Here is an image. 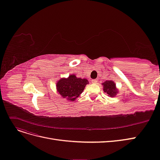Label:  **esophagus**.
<instances>
[{
    "label": "esophagus",
    "mask_w": 160,
    "mask_h": 160,
    "mask_svg": "<svg viewBox=\"0 0 160 160\" xmlns=\"http://www.w3.org/2000/svg\"><path fill=\"white\" fill-rule=\"evenodd\" d=\"M91 82H92V83H96V82H97V79H92Z\"/></svg>",
    "instance_id": "34e87169"
}]
</instances>
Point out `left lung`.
I'll use <instances>...</instances> for the list:
<instances>
[{
    "label": "left lung",
    "mask_w": 160,
    "mask_h": 160,
    "mask_svg": "<svg viewBox=\"0 0 160 160\" xmlns=\"http://www.w3.org/2000/svg\"><path fill=\"white\" fill-rule=\"evenodd\" d=\"M103 86V91L110 97H115L118 92V89L116 88L115 82L111 80L106 81L102 83Z\"/></svg>",
    "instance_id": "obj_1"
}]
</instances>
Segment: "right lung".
<instances>
[{"mask_svg": "<svg viewBox=\"0 0 160 160\" xmlns=\"http://www.w3.org/2000/svg\"><path fill=\"white\" fill-rule=\"evenodd\" d=\"M89 81L86 79L78 78L75 75H70L68 78H62L56 82L58 93L68 101H74L83 91Z\"/></svg>", "mask_w": 160, "mask_h": 160, "instance_id": "obj_1", "label": "right lung"}]
</instances>
